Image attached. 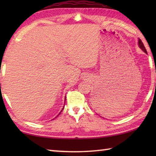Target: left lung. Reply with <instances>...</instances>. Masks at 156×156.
Here are the masks:
<instances>
[{"instance_id": "obj_1", "label": "left lung", "mask_w": 156, "mask_h": 156, "mask_svg": "<svg viewBox=\"0 0 156 156\" xmlns=\"http://www.w3.org/2000/svg\"><path fill=\"white\" fill-rule=\"evenodd\" d=\"M138 46H139L140 48L142 50V51L146 53V54H147V50H146V49H145V47L144 46L143 43H142V42L141 41V40L140 38H138Z\"/></svg>"}]
</instances>
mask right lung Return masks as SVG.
Here are the masks:
<instances>
[{"instance_id":"add662e5","label":"right lung","mask_w":156,"mask_h":156,"mask_svg":"<svg viewBox=\"0 0 156 156\" xmlns=\"http://www.w3.org/2000/svg\"><path fill=\"white\" fill-rule=\"evenodd\" d=\"M65 100H66V97H65ZM64 107H65V105H64ZM63 109H64V107H63V108H62V109L61 110V112H62V111L63 110ZM61 112H60L59 113V114H60V113H61ZM59 114H58V115H59Z\"/></svg>"}]
</instances>
